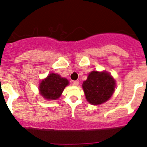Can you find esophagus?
Wrapping results in <instances>:
<instances>
[{
    "label": "esophagus",
    "mask_w": 147,
    "mask_h": 147,
    "mask_svg": "<svg viewBox=\"0 0 147 147\" xmlns=\"http://www.w3.org/2000/svg\"><path fill=\"white\" fill-rule=\"evenodd\" d=\"M72 84H73V86H78V85H79V82H78V80H75V81H73Z\"/></svg>",
    "instance_id": "esophagus-1"
}]
</instances>
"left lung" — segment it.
Segmentation results:
<instances>
[{
  "mask_svg": "<svg viewBox=\"0 0 147 147\" xmlns=\"http://www.w3.org/2000/svg\"><path fill=\"white\" fill-rule=\"evenodd\" d=\"M82 86L87 101L90 105H98L110 98L115 91L116 83L106 71H93L89 73Z\"/></svg>",
  "mask_w": 147,
  "mask_h": 147,
  "instance_id": "left-lung-1",
  "label": "left lung"
}]
</instances>
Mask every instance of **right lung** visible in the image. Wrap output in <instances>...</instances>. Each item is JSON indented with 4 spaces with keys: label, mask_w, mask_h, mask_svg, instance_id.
I'll return each mask as SVG.
<instances>
[{
    "label": "right lung",
    "mask_w": 147,
    "mask_h": 147,
    "mask_svg": "<svg viewBox=\"0 0 147 147\" xmlns=\"http://www.w3.org/2000/svg\"><path fill=\"white\" fill-rule=\"evenodd\" d=\"M68 85L69 81L66 78H61L58 74L51 73L40 83V94L47 100H57Z\"/></svg>",
    "instance_id": "right-lung-1"
}]
</instances>
